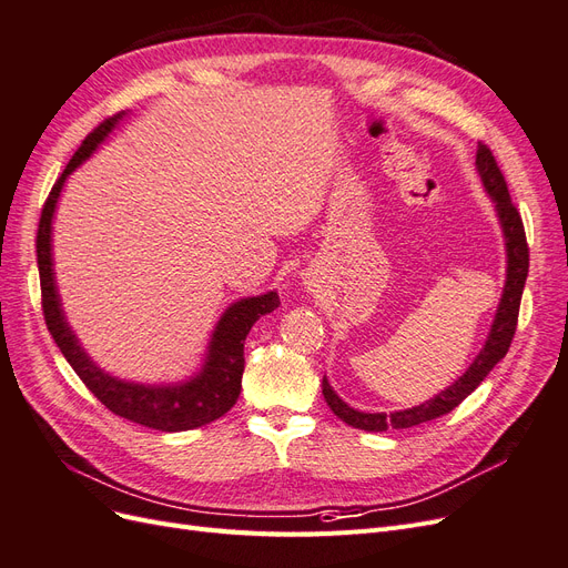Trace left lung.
Segmentation results:
<instances>
[{
    "instance_id": "left-lung-1",
    "label": "left lung",
    "mask_w": 568,
    "mask_h": 568,
    "mask_svg": "<svg viewBox=\"0 0 568 568\" xmlns=\"http://www.w3.org/2000/svg\"><path fill=\"white\" fill-rule=\"evenodd\" d=\"M476 170H478L480 182H484L486 194L495 203V213H497V220H500L503 236H505V251H507V277H505L503 298H500V305H497V313H495L490 334L484 343V348H480V353L474 357L471 367L464 372L453 386L434 395L432 400H426L417 407L390 412V415H386V412H359V409L351 407L348 403H343L324 376L322 393H324L326 405L332 407V412L338 419H343L353 428H363V432H386L388 426L409 428V426H417V424L448 415L450 409H455L480 382L486 379L488 372L497 363H500V359L509 351L514 332H517L521 294H524V284L528 277L526 232H524L521 215L517 209H514V203L509 199L507 182L500 173V168H497V163H495V156L490 153V149L480 142H478V151H476Z\"/></svg>"
}]
</instances>
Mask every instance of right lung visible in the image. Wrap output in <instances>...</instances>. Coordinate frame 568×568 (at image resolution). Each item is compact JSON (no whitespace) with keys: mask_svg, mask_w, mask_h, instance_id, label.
Listing matches in <instances>:
<instances>
[{"mask_svg":"<svg viewBox=\"0 0 568 568\" xmlns=\"http://www.w3.org/2000/svg\"><path fill=\"white\" fill-rule=\"evenodd\" d=\"M123 118L125 111L104 120L94 132L84 136V142L75 151V156L65 165L63 175L57 180L54 186H51V192L47 196L38 230V267L44 322L49 334L54 336L57 346L68 359V365L75 369L82 384L88 386L113 415L130 419L134 424L156 428V432H189V428H199L203 424L220 419L225 412L234 407L239 390H242L244 341L257 320L272 313L274 307H280V296L277 291H267V294L239 298L236 303H232L215 324V332L209 341V351H205L201 369L178 384H136L118 379V376H111L109 372L101 369L94 359L84 353L61 307L54 257H51V222H54L57 203L68 175L92 156L97 146L106 140Z\"/></svg>","mask_w":568,"mask_h":568,"instance_id":"1","label":"right lung"}]
</instances>
